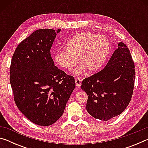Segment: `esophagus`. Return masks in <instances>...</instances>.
<instances>
[{
	"mask_svg": "<svg viewBox=\"0 0 148 148\" xmlns=\"http://www.w3.org/2000/svg\"><path fill=\"white\" fill-rule=\"evenodd\" d=\"M75 83H76V85L77 87H79L81 86V84H82L81 78H79V77H76V78L75 79Z\"/></svg>",
	"mask_w": 148,
	"mask_h": 148,
	"instance_id": "obj_1",
	"label": "esophagus"
}]
</instances>
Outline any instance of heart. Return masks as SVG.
Wrapping results in <instances>:
<instances>
[{
  "mask_svg": "<svg viewBox=\"0 0 148 148\" xmlns=\"http://www.w3.org/2000/svg\"><path fill=\"white\" fill-rule=\"evenodd\" d=\"M110 51L109 40L104 36L92 32H84L76 35L67 43V49L55 54V61L61 68L71 70L77 63L76 74L84 73L87 70L94 73L101 70L106 63Z\"/></svg>",
  "mask_w": 148,
  "mask_h": 148,
  "instance_id": "b5f03b06",
  "label": "heart"
}]
</instances>
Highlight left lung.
Masks as SVG:
<instances>
[{
  "label": "left lung",
  "instance_id": "left-lung-1",
  "mask_svg": "<svg viewBox=\"0 0 148 148\" xmlns=\"http://www.w3.org/2000/svg\"><path fill=\"white\" fill-rule=\"evenodd\" d=\"M134 76V63L129 49L119 42L106 66L82 82V89L88 96L87 112L104 121L118 116L131 101Z\"/></svg>",
  "mask_w": 148,
  "mask_h": 148
}]
</instances>
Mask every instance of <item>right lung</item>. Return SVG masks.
<instances>
[{
  "label": "right lung",
  "mask_w": 148,
  "mask_h": 148,
  "mask_svg": "<svg viewBox=\"0 0 148 148\" xmlns=\"http://www.w3.org/2000/svg\"><path fill=\"white\" fill-rule=\"evenodd\" d=\"M61 29H38L17 46L10 82L14 101L27 119L41 126L56 122L76 86L73 76L55 66L50 49Z\"/></svg>",
  "instance_id": "obj_1"
}]
</instances>
